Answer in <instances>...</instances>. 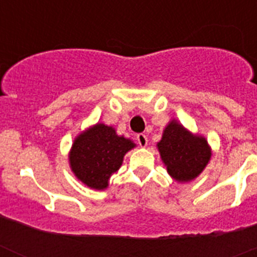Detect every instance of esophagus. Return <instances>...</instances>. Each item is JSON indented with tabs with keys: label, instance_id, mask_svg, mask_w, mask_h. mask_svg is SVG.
Returning <instances> with one entry per match:
<instances>
[{
	"label": "esophagus",
	"instance_id": "1",
	"mask_svg": "<svg viewBox=\"0 0 257 257\" xmlns=\"http://www.w3.org/2000/svg\"><path fill=\"white\" fill-rule=\"evenodd\" d=\"M136 140H138V143H139V145L142 148H145V147L148 145V138H147V135H144V134H139V135L136 136Z\"/></svg>",
	"mask_w": 257,
	"mask_h": 257
}]
</instances>
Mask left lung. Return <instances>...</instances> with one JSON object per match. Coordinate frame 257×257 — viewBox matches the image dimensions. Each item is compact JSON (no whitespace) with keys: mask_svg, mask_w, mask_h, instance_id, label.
Returning a JSON list of instances; mask_svg holds the SVG:
<instances>
[{"mask_svg":"<svg viewBox=\"0 0 257 257\" xmlns=\"http://www.w3.org/2000/svg\"><path fill=\"white\" fill-rule=\"evenodd\" d=\"M157 149L169 175L178 183L198 178L212 156L205 136L193 134L175 118L166 124Z\"/></svg>","mask_w":257,"mask_h":257,"instance_id":"8db88e82","label":"left lung"}]
</instances>
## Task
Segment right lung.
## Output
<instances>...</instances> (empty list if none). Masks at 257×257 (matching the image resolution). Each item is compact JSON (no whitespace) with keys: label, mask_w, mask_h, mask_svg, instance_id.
Returning a JSON list of instances; mask_svg holds the SVG:
<instances>
[{"label":"right lung","mask_w":257,"mask_h":257,"mask_svg":"<svg viewBox=\"0 0 257 257\" xmlns=\"http://www.w3.org/2000/svg\"><path fill=\"white\" fill-rule=\"evenodd\" d=\"M135 147L133 140L118 135L113 126L97 122L74 138L68 154L69 167L86 187L104 190L122 166L124 154Z\"/></svg>","instance_id":"right-lung-1"}]
</instances>
